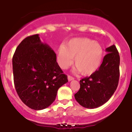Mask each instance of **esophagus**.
Here are the masks:
<instances>
[{"label": "esophagus", "mask_w": 132, "mask_h": 132, "mask_svg": "<svg viewBox=\"0 0 132 132\" xmlns=\"http://www.w3.org/2000/svg\"><path fill=\"white\" fill-rule=\"evenodd\" d=\"M68 81H72V80L75 79V78H74L73 77L69 75L68 76Z\"/></svg>", "instance_id": "obj_1"}]
</instances>
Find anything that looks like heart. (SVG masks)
I'll list each match as a JSON object with an SVG mask.
<instances>
[{
	"mask_svg": "<svg viewBox=\"0 0 132 132\" xmlns=\"http://www.w3.org/2000/svg\"><path fill=\"white\" fill-rule=\"evenodd\" d=\"M102 56V47L99 43L87 38H75L59 48L57 62L62 69H67L75 57L77 70L82 75H89L99 67Z\"/></svg>",
	"mask_w": 132,
	"mask_h": 132,
	"instance_id": "b5f03b06",
	"label": "heart"
}]
</instances>
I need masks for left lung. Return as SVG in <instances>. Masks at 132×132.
I'll use <instances>...</instances> for the list:
<instances>
[{"label": "left lung", "instance_id": "left-lung-1", "mask_svg": "<svg viewBox=\"0 0 132 132\" xmlns=\"http://www.w3.org/2000/svg\"><path fill=\"white\" fill-rule=\"evenodd\" d=\"M99 69L89 77L80 81V89L75 94L76 101L87 109L97 108L107 102L113 94L119 81L120 56L114 45L106 48Z\"/></svg>", "mask_w": 132, "mask_h": 132}]
</instances>
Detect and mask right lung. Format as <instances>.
<instances>
[{
	"instance_id": "right-lung-1",
	"label": "right lung",
	"mask_w": 132,
	"mask_h": 132,
	"mask_svg": "<svg viewBox=\"0 0 132 132\" xmlns=\"http://www.w3.org/2000/svg\"><path fill=\"white\" fill-rule=\"evenodd\" d=\"M13 81L20 99L34 110L46 109L54 102L68 76L56 62V54L42 43L39 35L25 38L12 58Z\"/></svg>"
}]
</instances>
